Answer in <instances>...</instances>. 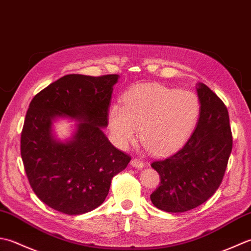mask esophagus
Listing matches in <instances>:
<instances>
[{"label": "esophagus", "instance_id": "obj_1", "mask_svg": "<svg viewBox=\"0 0 251 251\" xmlns=\"http://www.w3.org/2000/svg\"><path fill=\"white\" fill-rule=\"evenodd\" d=\"M131 166L134 167V168H137V169H142L143 167H144V162H143L142 160H139V159H135V158H133V159L131 160Z\"/></svg>", "mask_w": 251, "mask_h": 251}]
</instances>
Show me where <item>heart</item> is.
<instances>
[{
	"mask_svg": "<svg viewBox=\"0 0 251 251\" xmlns=\"http://www.w3.org/2000/svg\"><path fill=\"white\" fill-rule=\"evenodd\" d=\"M201 104L187 91L161 84L137 85L126 91L122 105L110 107L108 124L115 144L126 148L140 137L154 155H168L185 144L198 121Z\"/></svg>",
	"mask_w": 251,
	"mask_h": 251,
	"instance_id": "b5f03b06",
	"label": "heart"
}]
</instances>
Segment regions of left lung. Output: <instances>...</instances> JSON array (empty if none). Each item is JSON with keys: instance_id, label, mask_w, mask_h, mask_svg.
Masks as SVG:
<instances>
[{"instance_id": "obj_1", "label": "left lung", "mask_w": 251, "mask_h": 251, "mask_svg": "<svg viewBox=\"0 0 251 251\" xmlns=\"http://www.w3.org/2000/svg\"><path fill=\"white\" fill-rule=\"evenodd\" d=\"M196 90L201 111L195 131L175 155L151 163L160 176L151 202L167 212H185L207 201L221 184L232 151L226 106L203 83Z\"/></svg>"}]
</instances>
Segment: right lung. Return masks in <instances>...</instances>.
<instances>
[{"label":"right lung","instance_id":"obj_1","mask_svg":"<svg viewBox=\"0 0 251 251\" xmlns=\"http://www.w3.org/2000/svg\"><path fill=\"white\" fill-rule=\"evenodd\" d=\"M118 75H67L33 97L20 139L25 171L33 192L54 210L69 216L94 210L108 195L111 178L131 157L104 134L112 86ZM75 120L69 140L55 139L52 122Z\"/></svg>","mask_w":251,"mask_h":251}]
</instances>
